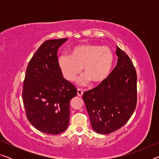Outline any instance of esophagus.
Returning a JSON list of instances; mask_svg holds the SVG:
<instances>
[{
	"instance_id": "obj_1",
	"label": "esophagus",
	"mask_w": 159,
	"mask_h": 159,
	"mask_svg": "<svg viewBox=\"0 0 159 159\" xmlns=\"http://www.w3.org/2000/svg\"><path fill=\"white\" fill-rule=\"evenodd\" d=\"M77 94H78V95H79V96L81 97L83 95V90H81V89H79V88H78Z\"/></svg>"
}]
</instances>
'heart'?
<instances>
[{
  "label": "heart",
  "instance_id": "b5f03b06",
  "mask_svg": "<svg viewBox=\"0 0 159 159\" xmlns=\"http://www.w3.org/2000/svg\"><path fill=\"white\" fill-rule=\"evenodd\" d=\"M114 60V54L110 48L83 44L74 47L70 55H60L58 64L64 79L69 81H74L83 68L85 75L79 80L80 84H86L90 80L93 84H99L108 77Z\"/></svg>",
  "mask_w": 159,
  "mask_h": 159
}]
</instances>
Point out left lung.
Masks as SVG:
<instances>
[{
  "label": "left lung",
  "mask_w": 159,
  "mask_h": 159,
  "mask_svg": "<svg viewBox=\"0 0 159 159\" xmlns=\"http://www.w3.org/2000/svg\"><path fill=\"white\" fill-rule=\"evenodd\" d=\"M117 65L105 80L83 93V99L96 133L109 134L123 127L137 104V73L127 54L117 47Z\"/></svg>",
  "instance_id": "8db88e82"
}]
</instances>
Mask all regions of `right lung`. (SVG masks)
I'll return each mask as SVG.
<instances>
[{"instance_id": "obj_1", "label": "right lung", "mask_w": 159, "mask_h": 159, "mask_svg": "<svg viewBox=\"0 0 159 159\" xmlns=\"http://www.w3.org/2000/svg\"><path fill=\"white\" fill-rule=\"evenodd\" d=\"M68 39L48 40L35 52L26 68L22 99L31 124L43 133H62L69 123L75 86L63 78L58 64L59 48Z\"/></svg>"}]
</instances>
